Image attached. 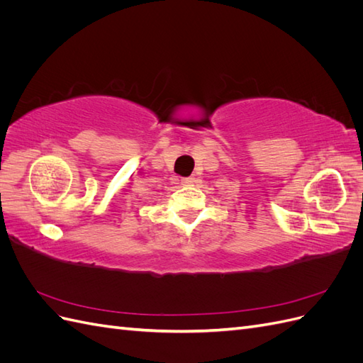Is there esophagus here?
Instances as JSON below:
<instances>
[{"mask_svg": "<svg viewBox=\"0 0 363 363\" xmlns=\"http://www.w3.org/2000/svg\"><path fill=\"white\" fill-rule=\"evenodd\" d=\"M194 182H195L194 177H184V179H182V184H184V186H189V184H192Z\"/></svg>", "mask_w": 363, "mask_h": 363, "instance_id": "obj_1", "label": "esophagus"}]
</instances>
